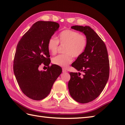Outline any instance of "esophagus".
<instances>
[{
	"mask_svg": "<svg viewBox=\"0 0 125 125\" xmlns=\"http://www.w3.org/2000/svg\"><path fill=\"white\" fill-rule=\"evenodd\" d=\"M62 72L63 73H66V72H67V70H66L65 69H64V68H63L62 69Z\"/></svg>",
	"mask_w": 125,
	"mask_h": 125,
	"instance_id": "34e87169",
	"label": "esophagus"
}]
</instances>
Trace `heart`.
<instances>
[{"instance_id": "1", "label": "heart", "mask_w": 125, "mask_h": 125, "mask_svg": "<svg viewBox=\"0 0 125 125\" xmlns=\"http://www.w3.org/2000/svg\"><path fill=\"white\" fill-rule=\"evenodd\" d=\"M59 43L65 46L64 49L65 54L54 57L52 62L61 67H66L73 61V56L77 58L83 54L87 46V39L84 34L73 30H65L61 31L58 40L52 37L48 42V49L52 55L57 53Z\"/></svg>"}]
</instances>
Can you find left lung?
I'll return each instance as SVG.
<instances>
[{
  "label": "left lung",
  "instance_id": "obj_1",
  "mask_svg": "<svg viewBox=\"0 0 125 125\" xmlns=\"http://www.w3.org/2000/svg\"><path fill=\"white\" fill-rule=\"evenodd\" d=\"M71 28L83 33L87 46L83 54L71 66L80 73L70 72L68 88L70 95L78 103L92 102L100 94L109 78L110 63L106 47L98 34L89 26H73Z\"/></svg>",
  "mask_w": 125,
  "mask_h": 125
}]
</instances>
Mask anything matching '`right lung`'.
Segmentation results:
<instances>
[{"label": "right lung", "mask_w": 125, "mask_h": 125, "mask_svg": "<svg viewBox=\"0 0 125 125\" xmlns=\"http://www.w3.org/2000/svg\"><path fill=\"white\" fill-rule=\"evenodd\" d=\"M60 25L52 21L35 22L19 41L14 58L13 71L18 83L26 96L35 100L46 98L62 73L60 66L50 63L48 42ZM42 64L47 71L38 70Z\"/></svg>", "instance_id": "right-lung-1"}]
</instances>
